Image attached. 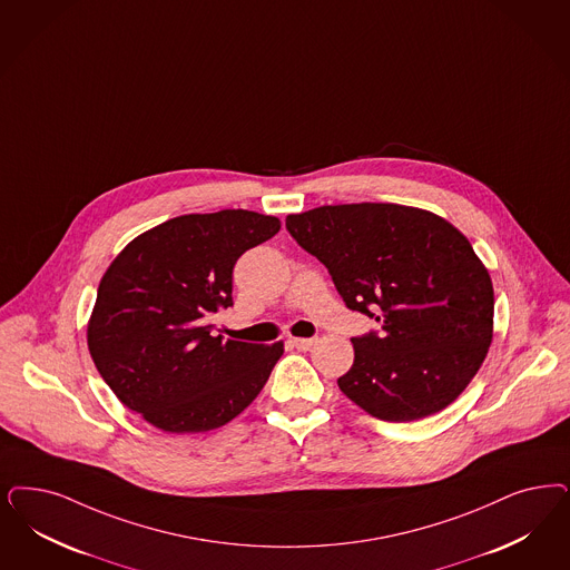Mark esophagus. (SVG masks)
<instances>
[{
  "label": "esophagus",
  "instance_id": "34e87169",
  "mask_svg": "<svg viewBox=\"0 0 570 570\" xmlns=\"http://www.w3.org/2000/svg\"><path fill=\"white\" fill-rule=\"evenodd\" d=\"M291 343L295 345L296 350H301V352H307V350H312V347H314L315 338L295 336V338H291Z\"/></svg>",
  "mask_w": 570,
  "mask_h": 570
}]
</instances>
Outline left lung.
<instances>
[{
	"mask_svg": "<svg viewBox=\"0 0 570 570\" xmlns=\"http://www.w3.org/2000/svg\"><path fill=\"white\" fill-rule=\"evenodd\" d=\"M301 248L333 275L345 305L381 333L352 338L338 390L381 421L440 413L480 371L492 343L491 275L442 216L402 204H336L286 216Z\"/></svg>",
	"mask_w": 570,
	"mask_h": 570,
	"instance_id": "8db88e82",
	"label": "left lung"
}]
</instances>
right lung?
Masks as SVG:
<instances>
[{"mask_svg":"<svg viewBox=\"0 0 570 570\" xmlns=\"http://www.w3.org/2000/svg\"><path fill=\"white\" fill-rule=\"evenodd\" d=\"M279 232L253 210L183 215L135 237L100 277L88 350L119 402L166 433L236 419L263 390L284 343L213 333L232 307L234 265Z\"/></svg>","mask_w":570,"mask_h":570,"instance_id":"right-lung-1","label":"right lung"}]
</instances>
